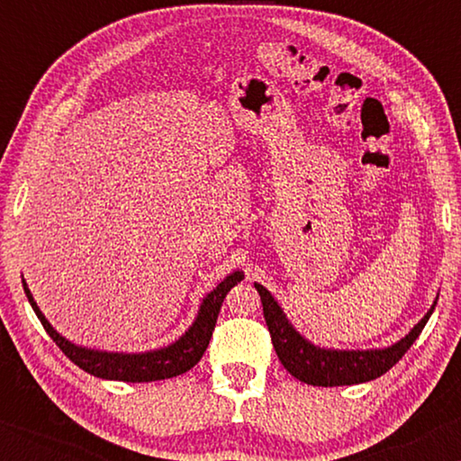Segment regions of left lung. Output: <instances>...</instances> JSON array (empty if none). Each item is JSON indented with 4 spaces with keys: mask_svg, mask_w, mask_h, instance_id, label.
Returning <instances> with one entry per match:
<instances>
[{
    "mask_svg": "<svg viewBox=\"0 0 461 461\" xmlns=\"http://www.w3.org/2000/svg\"><path fill=\"white\" fill-rule=\"evenodd\" d=\"M256 290L260 293L264 321H267L268 331H271V340L279 362L299 382L325 385V388L364 384L370 382V379L382 377L405 356L407 348L414 345V340L420 336L422 327L427 325L433 312V308L427 312L425 319L418 322L403 340L388 348H382V351H325V348L310 345L308 340H303L293 330V325L285 321L284 312L279 310L277 301L271 297L267 288L256 284Z\"/></svg>",
    "mask_w": 461,
    "mask_h": 461,
    "instance_id": "left-lung-1",
    "label": "left lung"
}]
</instances>
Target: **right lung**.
<instances>
[{"mask_svg":"<svg viewBox=\"0 0 461 461\" xmlns=\"http://www.w3.org/2000/svg\"><path fill=\"white\" fill-rule=\"evenodd\" d=\"M242 282V273H231L225 282H221L208 297L203 299L197 321L190 330L179 338L177 342H173L171 347L160 348V351L151 353H139V356H123V353H99L91 351V348H82L71 345L65 338L58 333L54 327L47 322V319L41 314L39 305L32 299L28 285L23 284L25 294H28L30 305L34 308L39 321L43 322L45 331L50 333L51 340L60 347V351L71 359L73 364H77L79 368L86 370V373L95 375V377L102 379H114V382H158V379H168L177 377V375L186 373L199 362L203 351L210 345V338H212L216 319H219L221 305H223L225 294L234 288L236 284Z\"/></svg>","mask_w":461,"mask_h":461,"instance_id":"add662e5","label":"right lung"}]
</instances>
